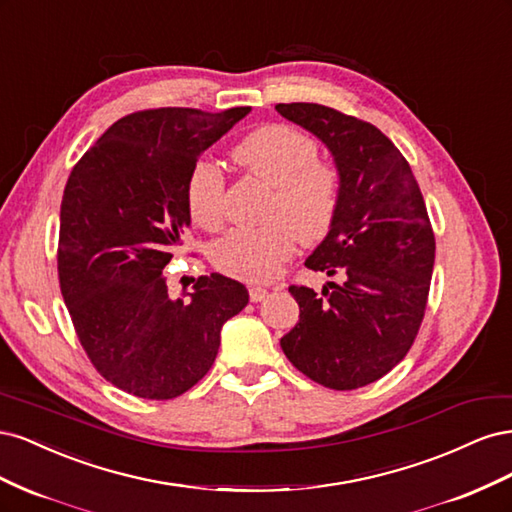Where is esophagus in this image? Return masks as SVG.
I'll list each match as a JSON object with an SVG mask.
<instances>
[{"label":"esophagus","instance_id":"obj_1","mask_svg":"<svg viewBox=\"0 0 512 512\" xmlns=\"http://www.w3.org/2000/svg\"><path fill=\"white\" fill-rule=\"evenodd\" d=\"M247 290H250V301L252 303H258V301L267 297V288H262V286H250Z\"/></svg>","mask_w":512,"mask_h":512}]
</instances>
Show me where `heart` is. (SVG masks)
<instances>
[{
    "label": "heart",
    "instance_id": "obj_1",
    "mask_svg": "<svg viewBox=\"0 0 512 512\" xmlns=\"http://www.w3.org/2000/svg\"><path fill=\"white\" fill-rule=\"evenodd\" d=\"M232 160L273 188L269 224L228 232L215 243L213 262L239 280L267 282L290 258L294 239L316 243L329 235L342 200V177L333 164L318 160L312 136L286 123H269L243 136ZM185 200L196 226L222 228L224 177L211 162L192 168Z\"/></svg>",
    "mask_w": 512,
    "mask_h": 512
}]
</instances>
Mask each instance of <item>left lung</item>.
<instances>
[{"label":"left lung","mask_w":512,"mask_h":512,"mask_svg":"<svg viewBox=\"0 0 512 512\" xmlns=\"http://www.w3.org/2000/svg\"><path fill=\"white\" fill-rule=\"evenodd\" d=\"M275 111L318 136L342 177L335 224L305 260L337 282L320 294L288 288L301 314L280 344L309 380L361 389L389 374L421 329L436 258L425 200L406 158L371 123L312 102Z\"/></svg>","instance_id":"8db88e82"}]
</instances>
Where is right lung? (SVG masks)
<instances>
[{
    "instance_id": "1",
    "label": "right lung",
    "mask_w": 512,
    "mask_h": 512,
    "mask_svg": "<svg viewBox=\"0 0 512 512\" xmlns=\"http://www.w3.org/2000/svg\"><path fill=\"white\" fill-rule=\"evenodd\" d=\"M250 106L151 108L121 117L76 162L59 213L57 271L98 374L143 399H173L211 369L224 322L250 301L220 273L170 299L162 269L190 226L192 168Z\"/></svg>"
}]
</instances>
